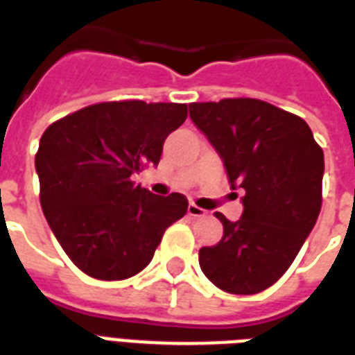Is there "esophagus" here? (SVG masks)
<instances>
[{
	"mask_svg": "<svg viewBox=\"0 0 355 355\" xmlns=\"http://www.w3.org/2000/svg\"><path fill=\"white\" fill-rule=\"evenodd\" d=\"M188 214L191 217H205L206 211L202 210V208H199L197 205H193V202H189L188 205Z\"/></svg>",
	"mask_w": 355,
	"mask_h": 355,
	"instance_id": "obj_1",
	"label": "esophagus"
}]
</instances>
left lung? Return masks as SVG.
I'll return each instance as SVG.
<instances>
[{
    "instance_id": "obj_1",
    "label": "left lung",
    "mask_w": 355,
    "mask_h": 355,
    "mask_svg": "<svg viewBox=\"0 0 355 355\" xmlns=\"http://www.w3.org/2000/svg\"><path fill=\"white\" fill-rule=\"evenodd\" d=\"M189 118L221 156L243 214L199 250L206 278L232 295L270 287L297 258L322 205L324 155L302 118L259 99L191 103Z\"/></svg>"
}]
</instances>
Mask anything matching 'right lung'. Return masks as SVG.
Listing matches in <instances>:
<instances>
[{
  "mask_svg": "<svg viewBox=\"0 0 355 355\" xmlns=\"http://www.w3.org/2000/svg\"><path fill=\"white\" fill-rule=\"evenodd\" d=\"M186 118L178 103H99L42 134L35 158L42 210L83 272L97 280L138 275L167 227L188 211L184 195L160 197L130 180L158 166L164 141Z\"/></svg>",
  "mask_w": 355,
  "mask_h": 355,
  "instance_id": "right-lung-1",
  "label": "right lung"
}]
</instances>
